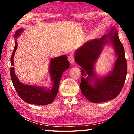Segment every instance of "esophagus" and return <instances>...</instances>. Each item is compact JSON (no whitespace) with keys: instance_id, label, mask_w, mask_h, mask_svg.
Instances as JSON below:
<instances>
[{"instance_id":"esophagus-1","label":"esophagus","mask_w":134,"mask_h":134,"mask_svg":"<svg viewBox=\"0 0 134 134\" xmlns=\"http://www.w3.org/2000/svg\"><path fill=\"white\" fill-rule=\"evenodd\" d=\"M68 60L69 61V62L71 63V64H72L74 62V55L72 54H71L68 57Z\"/></svg>"}]
</instances>
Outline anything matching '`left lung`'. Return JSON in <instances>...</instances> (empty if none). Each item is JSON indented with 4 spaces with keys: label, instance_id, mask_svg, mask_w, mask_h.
<instances>
[{
    "label": "left lung",
    "instance_id": "8db88e82",
    "mask_svg": "<svg viewBox=\"0 0 134 134\" xmlns=\"http://www.w3.org/2000/svg\"><path fill=\"white\" fill-rule=\"evenodd\" d=\"M110 43L117 57L112 71L99 78L94 70V64L106 44ZM74 60L80 65L81 80L80 89L88 100L100 103L115 99L123 88L127 73V63L123 45L115 27L100 39L86 42L75 53Z\"/></svg>",
    "mask_w": 134,
    "mask_h": 134
}]
</instances>
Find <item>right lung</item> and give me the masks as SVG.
I'll list each match as a JSON object with an SVG mask.
<instances>
[{"mask_svg":"<svg viewBox=\"0 0 134 134\" xmlns=\"http://www.w3.org/2000/svg\"><path fill=\"white\" fill-rule=\"evenodd\" d=\"M23 29L21 28L16 31L15 39L21 35ZM17 41L15 42V48L11 56V65H14L13 57L17 49ZM70 67L69 62L67 55H61L50 59L49 63V74L51 76V88L46 89L41 86H32L22 83L16 76L14 67L10 68V77L13 86L19 97L25 102L37 105H46L54 101L57 94L59 84L62 74Z\"/></svg>","mask_w":134,"mask_h":134,"instance_id":"add662e5","label":"right lung"}]
</instances>
